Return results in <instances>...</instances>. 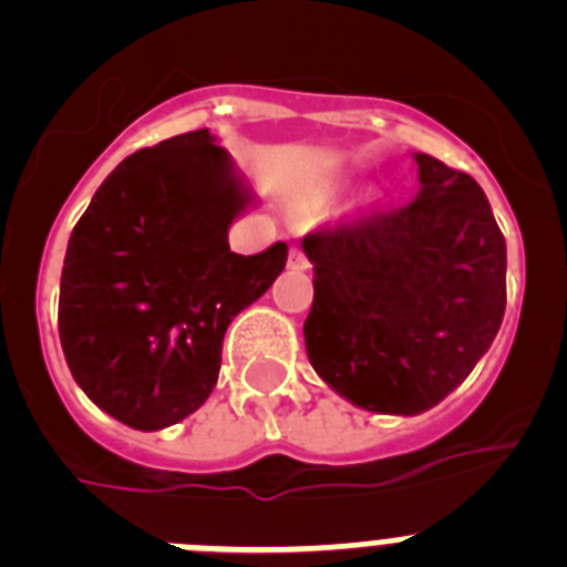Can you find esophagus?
<instances>
[{
	"label": "esophagus",
	"instance_id": "34e87169",
	"mask_svg": "<svg viewBox=\"0 0 567 567\" xmlns=\"http://www.w3.org/2000/svg\"><path fill=\"white\" fill-rule=\"evenodd\" d=\"M289 267H292V269H307L309 267V258L303 255V249H300L298 244H292V247H289Z\"/></svg>",
	"mask_w": 567,
	"mask_h": 567
}]
</instances>
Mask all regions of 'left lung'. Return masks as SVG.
Here are the masks:
<instances>
[{"instance_id": "obj_1", "label": "left lung", "mask_w": 567, "mask_h": 567, "mask_svg": "<svg viewBox=\"0 0 567 567\" xmlns=\"http://www.w3.org/2000/svg\"><path fill=\"white\" fill-rule=\"evenodd\" d=\"M403 207L320 224L303 238L315 372L380 414H420L488 352L505 312V238L468 173L417 153Z\"/></svg>"}]
</instances>
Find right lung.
<instances>
[{"label":"right lung","instance_id":"add662e5","mask_svg":"<svg viewBox=\"0 0 567 567\" xmlns=\"http://www.w3.org/2000/svg\"><path fill=\"white\" fill-rule=\"evenodd\" d=\"M249 204L207 130L127 155L96 189L64 255L59 338L99 409L155 432L193 414L221 372L224 332L287 267V244L229 249Z\"/></svg>","mask_w":567,"mask_h":567}]
</instances>
